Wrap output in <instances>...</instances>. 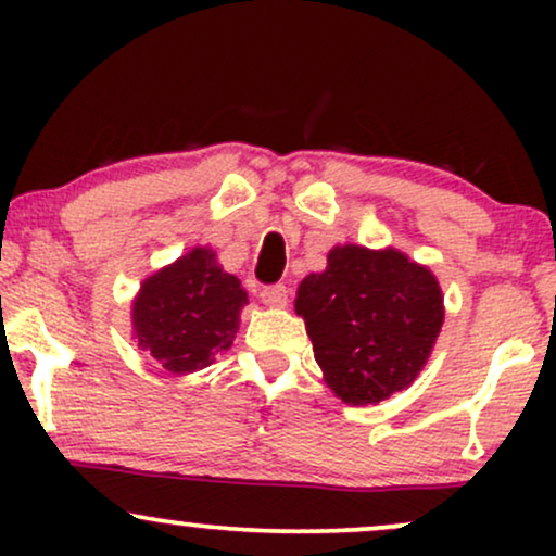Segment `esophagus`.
<instances>
[{
    "mask_svg": "<svg viewBox=\"0 0 556 556\" xmlns=\"http://www.w3.org/2000/svg\"><path fill=\"white\" fill-rule=\"evenodd\" d=\"M261 300H264L266 305H271V308H282V305H287V287L266 285L264 290H261Z\"/></svg>",
    "mask_w": 556,
    "mask_h": 556,
    "instance_id": "obj_1",
    "label": "esophagus"
}]
</instances>
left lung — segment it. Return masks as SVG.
I'll list each match as a JSON object with an SVG mask.
<instances>
[{
  "label": "left lung",
  "mask_w": 556,
  "mask_h": 556,
  "mask_svg": "<svg viewBox=\"0 0 556 556\" xmlns=\"http://www.w3.org/2000/svg\"><path fill=\"white\" fill-rule=\"evenodd\" d=\"M314 358L337 397L381 402L416 379L442 329L433 274L397 251L344 245L298 287Z\"/></svg>",
  "instance_id": "left-lung-1"
}]
</instances>
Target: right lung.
<instances>
[{
    "instance_id": "obj_1",
    "label": "right lung",
    "mask_w": 556,
    "mask_h": 556,
    "mask_svg": "<svg viewBox=\"0 0 556 556\" xmlns=\"http://www.w3.org/2000/svg\"><path fill=\"white\" fill-rule=\"evenodd\" d=\"M245 300L238 277L222 271L212 251L195 248L146 279L132 303V329L159 366L190 374L232 344Z\"/></svg>"
}]
</instances>
